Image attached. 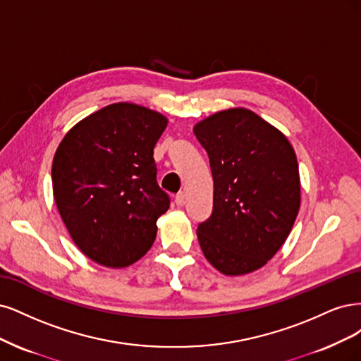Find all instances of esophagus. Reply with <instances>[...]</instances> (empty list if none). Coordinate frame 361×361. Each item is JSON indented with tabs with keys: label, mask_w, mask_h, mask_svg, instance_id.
<instances>
[{
	"label": "esophagus",
	"mask_w": 361,
	"mask_h": 361,
	"mask_svg": "<svg viewBox=\"0 0 361 361\" xmlns=\"http://www.w3.org/2000/svg\"><path fill=\"white\" fill-rule=\"evenodd\" d=\"M176 204H177L178 207H181V205L185 204V193H184V192H178V193H177V196H176Z\"/></svg>",
	"instance_id": "34e87169"
}]
</instances>
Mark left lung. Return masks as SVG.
<instances>
[{
	"instance_id": "8db88e82",
	"label": "left lung",
	"mask_w": 361,
	"mask_h": 361,
	"mask_svg": "<svg viewBox=\"0 0 361 361\" xmlns=\"http://www.w3.org/2000/svg\"><path fill=\"white\" fill-rule=\"evenodd\" d=\"M214 181L213 212L197 225L201 249L226 276L261 269L282 247L300 208L293 147L249 109L217 112L195 126Z\"/></svg>"
}]
</instances>
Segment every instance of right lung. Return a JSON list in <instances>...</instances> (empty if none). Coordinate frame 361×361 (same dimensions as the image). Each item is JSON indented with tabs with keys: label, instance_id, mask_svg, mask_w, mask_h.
<instances>
[{
	"label": "right lung",
	"instance_id": "add662e5",
	"mask_svg": "<svg viewBox=\"0 0 361 361\" xmlns=\"http://www.w3.org/2000/svg\"><path fill=\"white\" fill-rule=\"evenodd\" d=\"M166 124L159 112L114 103L79 121L56 149L58 212L76 246L100 265L121 269L153 246L171 204L153 157Z\"/></svg>",
	"mask_w": 361,
	"mask_h": 361
}]
</instances>
